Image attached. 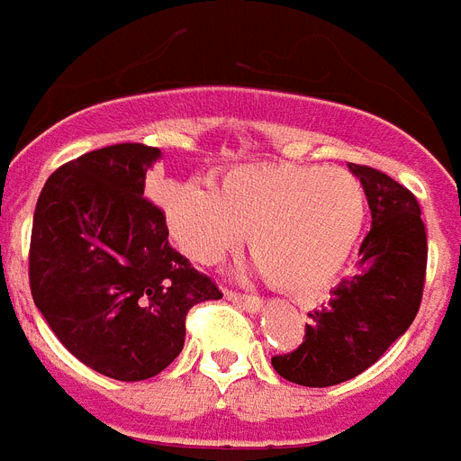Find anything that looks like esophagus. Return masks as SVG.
<instances>
[{
  "mask_svg": "<svg viewBox=\"0 0 461 461\" xmlns=\"http://www.w3.org/2000/svg\"><path fill=\"white\" fill-rule=\"evenodd\" d=\"M224 297H227L230 303L243 307L246 312H250V314H255V312H260L262 309V300L255 295H239V293H231V290H227V293H224Z\"/></svg>",
  "mask_w": 461,
  "mask_h": 461,
  "instance_id": "obj_1",
  "label": "esophagus"
}]
</instances>
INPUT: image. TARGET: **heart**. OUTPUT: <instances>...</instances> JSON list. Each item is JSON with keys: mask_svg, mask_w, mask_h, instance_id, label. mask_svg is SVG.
<instances>
[{"mask_svg": "<svg viewBox=\"0 0 461 461\" xmlns=\"http://www.w3.org/2000/svg\"><path fill=\"white\" fill-rule=\"evenodd\" d=\"M154 199L192 260L218 262L249 231L258 269L274 288L297 295L338 278L368 211L366 189L351 173L297 164L243 166L212 187L168 180Z\"/></svg>", "mask_w": 461, "mask_h": 461, "instance_id": "obj_1", "label": "heart"}]
</instances>
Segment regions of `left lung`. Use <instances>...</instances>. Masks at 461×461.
<instances>
[{"instance_id":"obj_1","label":"left lung","mask_w":461,"mask_h":461,"mask_svg":"<svg viewBox=\"0 0 461 461\" xmlns=\"http://www.w3.org/2000/svg\"><path fill=\"white\" fill-rule=\"evenodd\" d=\"M347 166L366 189L373 222L356 276L309 314L304 342L293 354L272 358L284 380L303 386H332L368 370L408 330L421 303L427 231L420 203L386 173Z\"/></svg>"}]
</instances>
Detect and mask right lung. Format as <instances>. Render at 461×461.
Returning <instances> with one entry per match:
<instances>
[{"label":"right lung","instance_id":"right-lung-1","mask_svg":"<svg viewBox=\"0 0 461 461\" xmlns=\"http://www.w3.org/2000/svg\"><path fill=\"white\" fill-rule=\"evenodd\" d=\"M157 147L123 142L60 166L41 189L30 288L56 338L95 373L140 382L176 361L185 316L222 293L168 241L145 199Z\"/></svg>","mask_w":461,"mask_h":461}]
</instances>
